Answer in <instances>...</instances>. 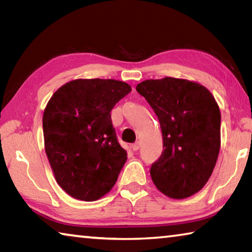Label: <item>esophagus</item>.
<instances>
[{
	"label": "esophagus",
	"instance_id": "1",
	"mask_svg": "<svg viewBox=\"0 0 252 252\" xmlns=\"http://www.w3.org/2000/svg\"><path fill=\"white\" fill-rule=\"evenodd\" d=\"M131 149H132V150H133V151L139 150V149H140V142H139V141H136L135 143L132 144V146H131Z\"/></svg>",
	"mask_w": 252,
	"mask_h": 252
}]
</instances>
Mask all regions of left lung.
<instances>
[{
    "instance_id": "8db88e82",
    "label": "left lung",
    "mask_w": 252,
    "mask_h": 252,
    "mask_svg": "<svg viewBox=\"0 0 252 252\" xmlns=\"http://www.w3.org/2000/svg\"><path fill=\"white\" fill-rule=\"evenodd\" d=\"M159 119L163 151L151 165L157 189L171 199L197 193L208 182L220 151L221 114L206 87L165 76L136 85Z\"/></svg>"
}]
</instances>
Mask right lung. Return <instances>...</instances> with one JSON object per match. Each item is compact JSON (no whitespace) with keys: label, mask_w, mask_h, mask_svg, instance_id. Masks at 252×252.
Segmentation results:
<instances>
[{"label":"right lung","mask_w":252,"mask_h":252,"mask_svg":"<svg viewBox=\"0 0 252 252\" xmlns=\"http://www.w3.org/2000/svg\"><path fill=\"white\" fill-rule=\"evenodd\" d=\"M131 91L112 79H78L51 96L43 113L44 149L54 178L67 194L95 201L112 189L126 161L111 110Z\"/></svg>","instance_id":"1"}]
</instances>
